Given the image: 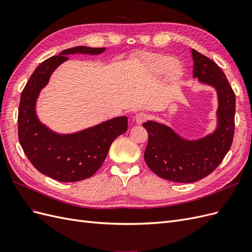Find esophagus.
Wrapping results in <instances>:
<instances>
[{"label":"esophagus","mask_w":252,"mask_h":252,"mask_svg":"<svg viewBox=\"0 0 252 252\" xmlns=\"http://www.w3.org/2000/svg\"><path fill=\"white\" fill-rule=\"evenodd\" d=\"M147 119H148V116H147V113H145V112H139V113H136L135 117H134L135 123L139 124V125L143 124L144 122L146 121Z\"/></svg>","instance_id":"34e87169"}]
</instances>
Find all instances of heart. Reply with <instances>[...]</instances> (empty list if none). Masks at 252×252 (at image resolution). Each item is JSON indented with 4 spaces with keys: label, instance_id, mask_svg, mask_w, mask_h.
<instances>
[{
    "label": "heart",
    "instance_id": "heart-1",
    "mask_svg": "<svg viewBox=\"0 0 252 252\" xmlns=\"http://www.w3.org/2000/svg\"><path fill=\"white\" fill-rule=\"evenodd\" d=\"M139 64L142 70L151 77H158L165 72V77L169 82H177L183 75L181 64L164 53L143 52L139 58Z\"/></svg>",
    "mask_w": 252,
    "mask_h": 252
}]
</instances>
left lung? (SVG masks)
<instances>
[{
	"mask_svg": "<svg viewBox=\"0 0 252 252\" xmlns=\"http://www.w3.org/2000/svg\"><path fill=\"white\" fill-rule=\"evenodd\" d=\"M191 55L193 78L217 90L216 130L199 140H187L165 124H143L148 132L145 162L159 178L178 183H193L209 175L229 151L234 134L235 94L225 73L202 53L192 49Z\"/></svg>",
	"mask_w": 252,
	"mask_h": 252,
	"instance_id": "8db88e82",
	"label": "left lung"
}]
</instances>
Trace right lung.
<instances>
[{
    "instance_id": "add662e5",
    "label": "right lung",
    "mask_w": 252,
    "mask_h": 252,
    "mask_svg": "<svg viewBox=\"0 0 252 252\" xmlns=\"http://www.w3.org/2000/svg\"><path fill=\"white\" fill-rule=\"evenodd\" d=\"M104 48L77 46L44 61L29 78L19 106V141L26 157L41 173L60 182L90 178L102 166L112 142L127 131L128 118L118 117L84 130L61 134L41 123L35 105L52 72L69 55H101Z\"/></svg>"
}]
</instances>
